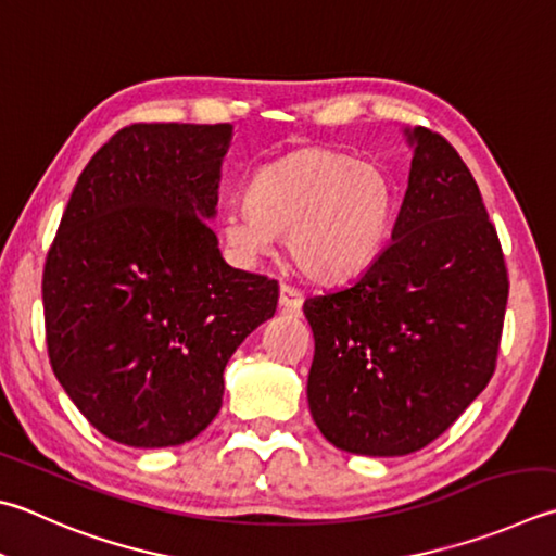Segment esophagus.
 I'll list each match as a JSON object with an SVG mask.
<instances>
[{
	"instance_id": "34e87169",
	"label": "esophagus",
	"mask_w": 556,
	"mask_h": 556,
	"mask_svg": "<svg viewBox=\"0 0 556 556\" xmlns=\"http://www.w3.org/2000/svg\"><path fill=\"white\" fill-rule=\"evenodd\" d=\"M278 305H280L282 312H300V309H302V295H300V290L290 288V286H280Z\"/></svg>"
}]
</instances>
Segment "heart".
Segmentation results:
<instances>
[{"label":"heart","instance_id":"b5f03b06","mask_svg":"<svg viewBox=\"0 0 556 556\" xmlns=\"http://www.w3.org/2000/svg\"><path fill=\"white\" fill-rule=\"evenodd\" d=\"M249 207L229 211L223 237L244 264L288 235L292 264L321 286L361 276L390 237L392 188L372 164L307 148L264 166L249 184Z\"/></svg>","mask_w":556,"mask_h":556}]
</instances>
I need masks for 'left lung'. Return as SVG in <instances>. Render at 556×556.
<instances>
[{"mask_svg": "<svg viewBox=\"0 0 556 556\" xmlns=\"http://www.w3.org/2000/svg\"><path fill=\"white\" fill-rule=\"evenodd\" d=\"M406 135L392 242L358 280L302 307L312 418L355 455H408L443 435L489 384L504 331L508 270L475 176L443 135Z\"/></svg>", "mask_w": 556, "mask_h": 556, "instance_id": "obj_1", "label": "left lung"}]
</instances>
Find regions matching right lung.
I'll list each match as a JSON object with an SVG mask.
<instances>
[{
    "mask_svg": "<svg viewBox=\"0 0 556 556\" xmlns=\"http://www.w3.org/2000/svg\"><path fill=\"white\" fill-rule=\"evenodd\" d=\"M232 125L135 123L79 174L43 268L50 368L115 443L191 441L278 282L225 264L215 215Z\"/></svg>",
    "mask_w": 556,
    "mask_h": 556,
    "instance_id": "obj_1",
    "label": "right lung"
}]
</instances>
